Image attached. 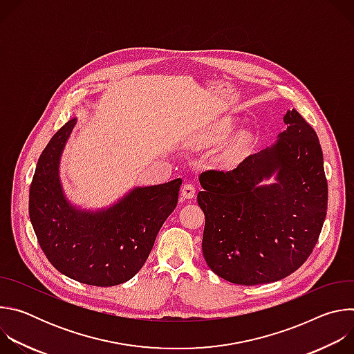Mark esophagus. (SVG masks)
<instances>
[{"label": "esophagus", "mask_w": 354, "mask_h": 354, "mask_svg": "<svg viewBox=\"0 0 354 354\" xmlns=\"http://www.w3.org/2000/svg\"><path fill=\"white\" fill-rule=\"evenodd\" d=\"M194 194H196V187L193 183L187 182L182 186V196L185 198H192V197H194Z\"/></svg>", "instance_id": "1"}]
</instances>
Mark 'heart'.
Here are the masks:
<instances>
[{
	"label": "heart",
	"instance_id": "obj_1",
	"mask_svg": "<svg viewBox=\"0 0 354 354\" xmlns=\"http://www.w3.org/2000/svg\"><path fill=\"white\" fill-rule=\"evenodd\" d=\"M231 130H232L231 124H227V123L218 124L205 134V142L220 144L230 136ZM252 145H254V137H252L250 133L242 131V133L236 134L231 140V142L225 147V149L223 151V156H221L223 162L228 167L236 165L248 156Z\"/></svg>",
	"mask_w": 354,
	"mask_h": 354
}]
</instances>
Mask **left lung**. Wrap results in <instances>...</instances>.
<instances>
[{"label":"left lung","mask_w":354,"mask_h":354,"mask_svg":"<svg viewBox=\"0 0 354 354\" xmlns=\"http://www.w3.org/2000/svg\"><path fill=\"white\" fill-rule=\"evenodd\" d=\"M279 141L232 171L200 175L197 203L206 216L203 257L227 281L255 286L281 280L306 263L328 207V182L315 130L295 109ZM278 171V183H259Z\"/></svg>","instance_id":"1"}]
</instances>
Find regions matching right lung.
I'll return each instance as SVG.
<instances>
[{
  "mask_svg": "<svg viewBox=\"0 0 354 354\" xmlns=\"http://www.w3.org/2000/svg\"><path fill=\"white\" fill-rule=\"evenodd\" d=\"M74 126L75 119L67 122L39 157L29 217L46 258L60 273L89 286H118L145 263L178 205L182 179L137 187L106 212H81L66 200L59 182L60 156Z\"/></svg>",
  "mask_w": 354,
  "mask_h": 354,
  "instance_id": "add662e5",
  "label": "right lung"
}]
</instances>
